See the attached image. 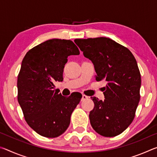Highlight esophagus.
<instances>
[{
    "label": "esophagus",
    "instance_id": "obj_1",
    "mask_svg": "<svg viewBox=\"0 0 157 157\" xmlns=\"http://www.w3.org/2000/svg\"><path fill=\"white\" fill-rule=\"evenodd\" d=\"M89 98V97L88 96H86V95H82V101H84V100H87Z\"/></svg>",
    "mask_w": 157,
    "mask_h": 157
}]
</instances>
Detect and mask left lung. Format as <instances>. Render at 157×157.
Returning <instances> with one entry per match:
<instances>
[{
  "label": "left lung",
  "instance_id": "1",
  "mask_svg": "<svg viewBox=\"0 0 157 157\" xmlns=\"http://www.w3.org/2000/svg\"><path fill=\"white\" fill-rule=\"evenodd\" d=\"M75 43L94 63L95 79L107 83L104 100L91 97L93 129L105 137L118 136L132 123L140 100L141 78L136 60L128 48L109 38L78 39Z\"/></svg>",
  "mask_w": 157,
  "mask_h": 157
}]
</instances>
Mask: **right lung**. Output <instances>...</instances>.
<instances>
[{
    "mask_svg": "<svg viewBox=\"0 0 157 157\" xmlns=\"http://www.w3.org/2000/svg\"><path fill=\"white\" fill-rule=\"evenodd\" d=\"M78 55L72 41L52 39L33 48L22 61L17 79L18 102L28 125L42 136L62 135L82 97L79 93L65 97L55 89V82L63 80L68 57Z\"/></svg>",
    "mask_w": 157,
    "mask_h": 157,
    "instance_id": "add662e5",
    "label": "right lung"
}]
</instances>
